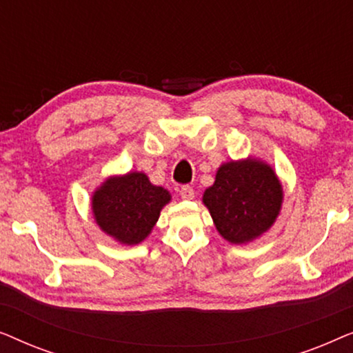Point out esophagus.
I'll use <instances>...</instances> for the list:
<instances>
[{"label": "esophagus", "instance_id": "34e87169", "mask_svg": "<svg viewBox=\"0 0 353 353\" xmlns=\"http://www.w3.org/2000/svg\"><path fill=\"white\" fill-rule=\"evenodd\" d=\"M180 196H181V199H185V201L194 199V190H192V186H190V185H183L180 188Z\"/></svg>", "mask_w": 353, "mask_h": 353}]
</instances>
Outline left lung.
<instances>
[{
  "label": "left lung",
  "instance_id": "left-lung-1",
  "mask_svg": "<svg viewBox=\"0 0 353 353\" xmlns=\"http://www.w3.org/2000/svg\"><path fill=\"white\" fill-rule=\"evenodd\" d=\"M202 201L219 233L230 243L244 244L265 233L276 220L283 190L272 167L248 159L223 163Z\"/></svg>",
  "mask_w": 353,
  "mask_h": 353
}]
</instances>
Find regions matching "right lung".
I'll return each instance as SVG.
<instances>
[{"label":"right lung","mask_w":353,"mask_h":353,"mask_svg":"<svg viewBox=\"0 0 353 353\" xmlns=\"http://www.w3.org/2000/svg\"><path fill=\"white\" fill-rule=\"evenodd\" d=\"M170 192L151 185L144 173L112 176L94 192L96 223L123 244H138L151 233Z\"/></svg>","instance_id":"obj_1"}]
</instances>
